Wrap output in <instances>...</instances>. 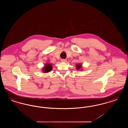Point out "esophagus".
<instances>
[{
    "mask_svg": "<svg viewBox=\"0 0 128 128\" xmlns=\"http://www.w3.org/2000/svg\"><path fill=\"white\" fill-rule=\"evenodd\" d=\"M61 61L62 62H66L67 61V60H66V59H62V60H61Z\"/></svg>",
    "mask_w": 128,
    "mask_h": 128,
    "instance_id": "obj_1",
    "label": "esophagus"
}]
</instances>
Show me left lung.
<instances>
[{"mask_svg":"<svg viewBox=\"0 0 128 128\" xmlns=\"http://www.w3.org/2000/svg\"><path fill=\"white\" fill-rule=\"evenodd\" d=\"M82 64H76V70H82Z\"/></svg>","mask_w":128,"mask_h":128,"instance_id":"left-lung-1","label":"left lung"}]
</instances>
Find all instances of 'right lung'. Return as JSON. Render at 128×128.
Listing matches in <instances>:
<instances>
[{"label": "right lung", "instance_id": "1", "mask_svg": "<svg viewBox=\"0 0 128 128\" xmlns=\"http://www.w3.org/2000/svg\"><path fill=\"white\" fill-rule=\"evenodd\" d=\"M53 66L50 63H46L42 68V72L44 73H48L52 70Z\"/></svg>", "mask_w": 128, "mask_h": 128}]
</instances>
